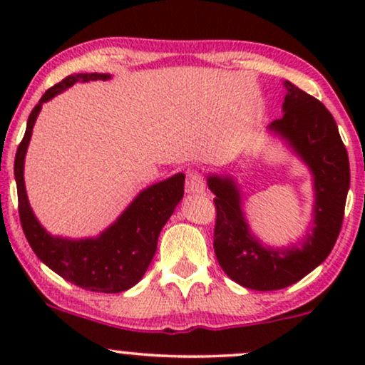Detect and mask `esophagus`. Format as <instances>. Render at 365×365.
Wrapping results in <instances>:
<instances>
[{
    "label": "esophagus",
    "instance_id": "1",
    "mask_svg": "<svg viewBox=\"0 0 365 365\" xmlns=\"http://www.w3.org/2000/svg\"><path fill=\"white\" fill-rule=\"evenodd\" d=\"M206 187V181L201 173H189L186 178V191L187 192H202Z\"/></svg>",
    "mask_w": 365,
    "mask_h": 365
}]
</instances>
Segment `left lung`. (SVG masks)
I'll return each mask as SVG.
<instances>
[{
  "label": "left lung",
  "mask_w": 365,
  "mask_h": 365,
  "mask_svg": "<svg viewBox=\"0 0 365 365\" xmlns=\"http://www.w3.org/2000/svg\"><path fill=\"white\" fill-rule=\"evenodd\" d=\"M282 118L267 126L312 174V221L299 244L272 247L254 236L242 211V194L229 174H207L216 194L214 252L222 271L254 291H277L301 281L326 261L341 232L351 169L337 124L321 101L284 81Z\"/></svg>",
  "instance_id": "obj_1"
}]
</instances>
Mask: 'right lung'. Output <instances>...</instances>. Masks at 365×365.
Here are the masks:
<instances>
[{"mask_svg":"<svg viewBox=\"0 0 365 365\" xmlns=\"http://www.w3.org/2000/svg\"><path fill=\"white\" fill-rule=\"evenodd\" d=\"M108 81L111 74L79 73L49 88L29 114L26 133L14 158L18 209L29 246L39 261L66 281L94 292H123L141 281L158 247L164 224L184 196V174L148 186L133 199L116 221L96 237L68 239L53 236L41 226L29 206L24 186V158L31 141L33 126L43 104L76 83Z\"/></svg>","mask_w":365,"mask_h":365,"instance_id":"obj_1","label":"right lung"}]
</instances>
